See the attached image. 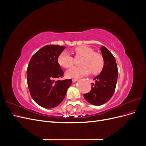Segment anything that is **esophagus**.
<instances>
[{"instance_id": "obj_1", "label": "esophagus", "mask_w": 146, "mask_h": 146, "mask_svg": "<svg viewBox=\"0 0 146 146\" xmlns=\"http://www.w3.org/2000/svg\"><path fill=\"white\" fill-rule=\"evenodd\" d=\"M78 78H73V79H72V81H73L74 82H77V81H78Z\"/></svg>"}]
</instances>
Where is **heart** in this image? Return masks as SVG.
Segmentation results:
<instances>
[{"mask_svg":"<svg viewBox=\"0 0 146 146\" xmlns=\"http://www.w3.org/2000/svg\"><path fill=\"white\" fill-rule=\"evenodd\" d=\"M74 52L77 56H83L80 62L82 66L69 69L66 72L68 77L78 78L90 74L91 70L94 74L102 70L105 65L104 57L99 53L94 52L91 48L85 46H78L75 48ZM58 61L63 68H69L73 64L74 59L68 52L63 51L58 56Z\"/></svg>","mask_w":146,"mask_h":146,"instance_id":"1","label":"heart"}]
</instances>
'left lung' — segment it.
I'll return each mask as SVG.
<instances>
[{
    "label": "left lung",
    "instance_id": "8db88e82",
    "mask_svg": "<svg viewBox=\"0 0 146 146\" xmlns=\"http://www.w3.org/2000/svg\"><path fill=\"white\" fill-rule=\"evenodd\" d=\"M104 58L105 65L101 72L94 78L91 90L84 98L91 104L99 106L105 104L113 95L117 80L118 69L115 58L107 48H100Z\"/></svg>",
    "mask_w": 146,
    "mask_h": 146
}]
</instances>
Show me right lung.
I'll use <instances>...</instances> for the list:
<instances>
[{"label":"right lung","instance_id":"add662e5","mask_svg":"<svg viewBox=\"0 0 146 146\" xmlns=\"http://www.w3.org/2000/svg\"><path fill=\"white\" fill-rule=\"evenodd\" d=\"M65 48L58 45L45 46L30 60L27 71L30 93L35 102L43 108H52L60 104L72 84V79L55 80L63 76L58 59Z\"/></svg>","mask_w":146,"mask_h":146}]
</instances>
